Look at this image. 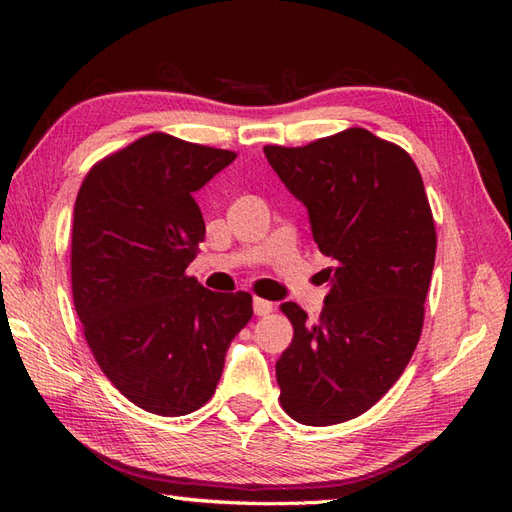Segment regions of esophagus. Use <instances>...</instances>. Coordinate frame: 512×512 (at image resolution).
<instances>
[{
    "mask_svg": "<svg viewBox=\"0 0 512 512\" xmlns=\"http://www.w3.org/2000/svg\"><path fill=\"white\" fill-rule=\"evenodd\" d=\"M273 310H275V306L270 301L259 299V297L253 299V312L257 314V317H268V314L273 312Z\"/></svg>",
    "mask_w": 512,
    "mask_h": 512,
    "instance_id": "1",
    "label": "esophagus"
}]
</instances>
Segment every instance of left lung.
Listing matches in <instances>:
<instances>
[{"mask_svg":"<svg viewBox=\"0 0 512 512\" xmlns=\"http://www.w3.org/2000/svg\"><path fill=\"white\" fill-rule=\"evenodd\" d=\"M264 154L334 262L317 323L295 301L281 303L295 336L275 365L288 416L328 427L361 416L405 372L422 332L436 226L416 162L367 129Z\"/></svg>","mask_w":512,"mask_h":512,"instance_id":"8db88e82","label":"left lung"}]
</instances>
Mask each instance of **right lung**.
Segmentation results:
<instances>
[{
	"mask_svg": "<svg viewBox=\"0 0 512 512\" xmlns=\"http://www.w3.org/2000/svg\"><path fill=\"white\" fill-rule=\"evenodd\" d=\"M233 151L143 136L85 176L72 220V297L85 341L140 409L184 416L213 396L235 334L253 317L248 292L187 277L204 220L193 193Z\"/></svg>",
	"mask_w": 512,
	"mask_h": 512,
	"instance_id": "add662e5",
	"label": "right lung"
}]
</instances>
